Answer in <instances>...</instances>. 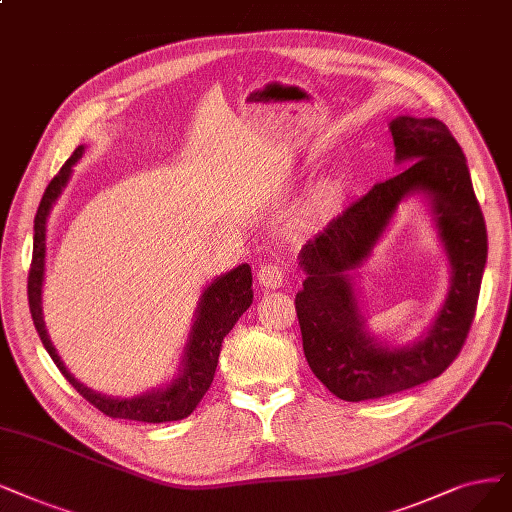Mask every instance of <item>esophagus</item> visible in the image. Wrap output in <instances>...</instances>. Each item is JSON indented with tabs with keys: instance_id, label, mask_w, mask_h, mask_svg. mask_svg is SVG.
Masks as SVG:
<instances>
[{
	"instance_id": "1",
	"label": "esophagus",
	"mask_w": 512,
	"mask_h": 512,
	"mask_svg": "<svg viewBox=\"0 0 512 512\" xmlns=\"http://www.w3.org/2000/svg\"><path fill=\"white\" fill-rule=\"evenodd\" d=\"M257 280H259V285H261L263 289H280L282 285H285L287 272L282 270V268L278 266V263H268V266L259 268Z\"/></svg>"
}]
</instances>
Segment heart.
Wrapping results in <instances>:
<instances>
[{"mask_svg":"<svg viewBox=\"0 0 512 512\" xmlns=\"http://www.w3.org/2000/svg\"><path fill=\"white\" fill-rule=\"evenodd\" d=\"M331 192H333V194H342V185H335V187L331 189Z\"/></svg>","mask_w":512,"mask_h":512,"instance_id":"b5f03b06","label":"heart"}]
</instances>
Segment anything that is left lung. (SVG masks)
<instances>
[{"mask_svg": "<svg viewBox=\"0 0 512 512\" xmlns=\"http://www.w3.org/2000/svg\"><path fill=\"white\" fill-rule=\"evenodd\" d=\"M399 175L371 187L299 251L306 272L295 310L314 375L342 401L358 403L439 377L460 354L475 318L487 261V230L464 151L437 118L396 116L390 122ZM424 193L452 268L446 304L424 338L388 349L366 331L351 275L370 254L398 204Z\"/></svg>", "mask_w": 512, "mask_h": 512, "instance_id": "left-lung-1", "label": "left lung"}]
</instances>
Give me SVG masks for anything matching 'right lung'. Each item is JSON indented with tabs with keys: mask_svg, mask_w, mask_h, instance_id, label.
Instances as JSON below:
<instances>
[{
	"mask_svg": "<svg viewBox=\"0 0 512 512\" xmlns=\"http://www.w3.org/2000/svg\"><path fill=\"white\" fill-rule=\"evenodd\" d=\"M84 154V145L75 147L71 158L63 164V168L56 173V177L48 183L46 192L42 196L40 208H37L35 225H33V257H31V270L27 280V295H29V310L33 325L40 333L44 348L48 350L54 365L65 375V380L78 390L84 399L97 407L101 413L109 418L120 420H135L147 424H162V422H177L187 418L206 390L211 388L215 369L219 363V352L223 337L230 333L236 325V320L249 310L253 304V274L249 263L221 274L208 285L198 301L196 318L189 339L185 344L183 361L179 375L173 382L164 388L145 392L141 396H132V399H113L101 392H94L88 386L80 384L75 377L67 371L61 356L56 354L52 346L42 314V285H44V268H46V223L52 211V204L63 194V187L67 185L73 164L78 162Z\"/></svg>",
	"mask_w": 512,
	"mask_h": 512,
	"instance_id": "right-lung-1",
	"label": "right lung"
}]
</instances>
